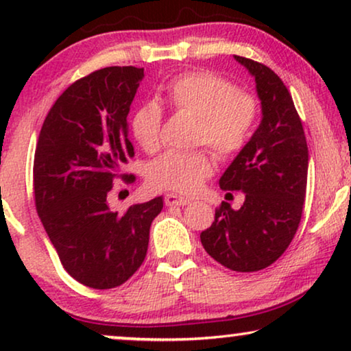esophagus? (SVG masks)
<instances>
[{
	"mask_svg": "<svg viewBox=\"0 0 351 351\" xmlns=\"http://www.w3.org/2000/svg\"><path fill=\"white\" fill-rule=\"evenodd\" d=\"M165 201H166V206H186L190 203V199L184 198V196L174 195V193H167L165 196Z\"/></svg>",
	"mask_w": 351,
	"mask_h": 351,
	"instance_id": "esophagus-1",
	"label": "esophagus"
}]
</instances>
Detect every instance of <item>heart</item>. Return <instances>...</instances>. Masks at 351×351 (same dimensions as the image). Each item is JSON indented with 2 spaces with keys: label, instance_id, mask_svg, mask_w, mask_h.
I'll use <instances>...</instances> for the list:
<instances>
[{
  "label": "heart",
  "instance_id": "heart-1",
  "mask_svg": "<svg viewBox=\"0 0 351 351\" xmlns=\"http://www.w3.org/2000/svg\"><path fill=\"white\" fill-rule=\"evenodd\" d=\"M162 99L176 113L196 117L193 145H208L220 160L239 155L251 141L258 121V104L252 94L238 90L232 81L208 70L186 71L162 89ZM162 108L147 102L132 114L131 132L147 153L161 145ZM214 160L204 148L166 152L147 167L153 186L191 195L209 179Z\"/></svg>",
  "mask_w": 351,
  "mask_h": 351
}]
</instances>
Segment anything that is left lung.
Masks as SVG:
<instances>
[{
  "label": "left lung",
  "instance_id": "8db88e82",
  "mask_svg": "<svg viewBox=\"0 0 351 351\" xmlns=\"http://www.w3.org/2000/svg\"><path fill=\"white\" fill-rule=\"evenodd\" d=\"M257 84L262 121L246 148L220 177L223 191H243L244 203L227 201L201 233L206 252L233 271L270 267L289 246L299 228L306 193L308 147L289 90L271 69L234 56Z\"/></svg>",
  "mask_w": 351,
  "mask_h": 351
}]
</instances>
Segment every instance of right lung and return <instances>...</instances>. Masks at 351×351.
Wrapping results in <instances>:
<instances>
[{
  "instance_id": "1",
  "label": "right lung",
  "mask_w": 351,
  "mask_h": 351,
  "mask_svg": "<svg viewBox=\"0 0 351 351\" xmlns=\"http://www.w3.org/2000/svg\"><path fill=\"white\" fill-rule=\"evenodd\" d=\"M143 69L107 66L69 86L43 123L33 161L35 204L62 265L93 289L126 282L147 256L161 196L118 213L108 204L134 156L128 113Z\"/></svg>"
}]
</instances>
